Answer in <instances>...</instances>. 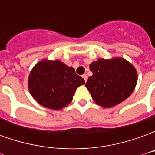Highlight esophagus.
Here are the masks:
<instances>
[{
  "instance_id": "obj_1",
  "label": "esophagus",
  "mask_w": 155,
  "mask_h": 155,
  "mask_svg": "<svg viewBox=\"0 0 155 155\" xmlns=\"http://www.w3.org/2000/svg\"><path fill=\"white\" fill-rule=\"evenodd\" d=\"M82 78H83V79H84V81H85V82H86V81H87V80H88V76H87V74H83V75H82Z\"/></svg>"
}]
</instances>
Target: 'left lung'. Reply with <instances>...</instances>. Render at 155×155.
<instances>
[{"mask_svg":"<svg viewBox=\"0 0 155 155\" xmlns=\"http://www.w3.org/2000/svg\"><path fill=\"white\" fill-rule=\"evenodd\" d=\"M90 70L93 75L89 77L85 87L102 107L110 108L123 102L136 86V70L124 58H100L90 64Z\"/></svg>","mask_w":155,"mask_h":155,"instance_id":"1","label":"left lung"}]
</instances>
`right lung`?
Here are the masks:
<instances>
[{"instance_id": "obj_1", "label": "right lung", "mask_w": 155, "mask_h": 155, "mask_svg": "<svg viewBox=\"0 0 155 155\" xmlns=\"http://www.w3.org/2000/svg\"><path fill=\"white\" fill-rule=\"evenodd\" d=\"M84 80L60 60H42L29 74L30 94L37 103L48 109L60 110L66 107Z\"/></svg>"}]
</instances>
